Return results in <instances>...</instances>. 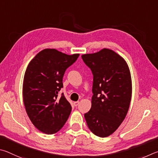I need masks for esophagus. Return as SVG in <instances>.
I'll return each instance as SVG.
<instances>
[{
  "instance_id": "1",
  "label": "esophagus",
  "mask_w": 158,
  "mask_h": 158,
  "mask_svg": "<svg viewBox=\"0 0 158 158\" xmlns=\"http://www.w3.org/2000/svg\"><path fill=\"white\" fill-rule=\"evenodd\" d=\"M78 104H79V101H76V102H74V103H73L74 106H76V107L78 106Z\"/></svg>"
}]
</instances>
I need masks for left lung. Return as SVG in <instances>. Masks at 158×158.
<instances>
[{
	"instance_id": "8db88e82",
	"label": "left lung",
	"mask_w": 158,
	"mask_h": 158,
	"mask_svg": "<svg viewBox=\"0 0 158 158\" xmlns=\"http://www.w3.org/2000/svg\"><path fill=\"white\" fill-rule=\"evenodd\" d=\"M82 58L93 74L92 107L85 114L88 128L106 137L117 130L128 113L132 96L128 66L112 50L103 48Z\"/></svg>"
}]
</instances>
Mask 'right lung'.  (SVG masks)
<instances>
[{
    "label": "right lung",
    "mask_w": 158,
    "mask_h": 158,
    "mask_svg": "<svg viewBox=\"0 0 158 158\" xmlns=\"http://www.w3.org/2000/svg\"><path fill=\"white\" fill-rule=\"evenodd\" d=\"M78 57L79 54L69 55L46 48L27 66L23 83L24 106L33 125L44 133H56L71 114V104L59 92L65 71Z\"/></svg>",
    "instance_id": "right-lung-1"
}]
</instances>
